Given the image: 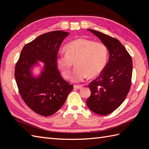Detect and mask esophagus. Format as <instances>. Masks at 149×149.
I'll return each instance as SVG.
<instances>
[{"label":"esophagus","mask_w":149,"mask_h":149,"mask_svg":"<svg viewBox=\"0 0 149 149\" xmlns=\"http://www.w3.org/2000/svg\"><path fill=\"white\" fill-rule=\"evenodd\" d=\"M74 88L77 89H82V86H79V85H74Z\"/></svg>","instance_id":"esophagus-1"}]
</instances>
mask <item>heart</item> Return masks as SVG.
<instances>
[{
  "label": "heart",
  "instance_id": "b5f03b06",
  "mask_svg": "<svg viewBox=\"0 0 149 149\" xmlns=\"http://www.w3.org/2000/svg\"><path fill=\"white\" fill-rule=\"evenodd\" d=\"M65 55H59L56 66L63 77H69L73 62L76 68L71 76L72 82H80L102 73L107 64L108 49L104 44L87 38H78L64 48Z\"/></svg>",
  "mask_w": 149,
  "mask_h": 149
}]
</instances>
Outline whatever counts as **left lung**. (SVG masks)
<instances>
[{
	"label": "left lung",
	"mask_w": 149,
	"mask_h": 149,
	"mask_svg": "<svg viewBox=\"0 0 149 149\" xmlns=\"http://www.w3.org/2000/svg\"><path fill=\"white\" fill-rule=\"evenodd\" d=\"M106 46L109 59L105 69L88 86L91 95L86 101L94 113L106 116L124 102L131 86L132 60L125 47L116 38L88 29Z\"/></svg>",
	"instance_id": "left-lung-1"
}]
</instances>
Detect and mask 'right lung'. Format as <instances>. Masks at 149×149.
<instances>
[{
	"instance_id": "1",
	"label": "right lung",
	"mask_w": 149,
	"mask_h": 149,
	"mask_svg": "<svg viewBox=\"0 0 149 149\" xmlns=\"http://www.w3.org/2000/svg\"><path fill=\"white\" fill-rule=\"evenodd\" d=\"M69 34L56 30L38 36L24 45L15 65V81L22 99L41 116L55 113L73 89V85L61 77L56 66L60 47ZM36 67L40 69L38 74L33 72Z\"/></svg>"
}]
</instances>
